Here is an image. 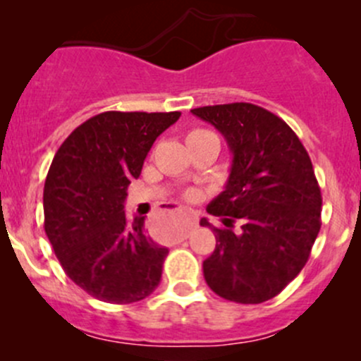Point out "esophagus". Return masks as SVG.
<instances>
[{"instance_id": "34e87169", "label": "esophagus", "mask_w": 361, "mask_h": 361, "mask_svg": "<svg viewBox=\"0 0 361 361\" xmlns=\"http://www.w3.org/2000/svg\"><path fill=\"white\" fill-rule=\"evenodd\" d=\"M195 227H197V224H195V221H190V224H188L187 227H185L183 231H181V234L178 235V239H180V241H183V239H187L188 234H190L192 228H195Z\"/></svg>"}]
</instances>
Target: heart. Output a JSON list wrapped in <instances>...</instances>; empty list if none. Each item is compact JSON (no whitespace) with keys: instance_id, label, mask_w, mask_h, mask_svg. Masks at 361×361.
<instances>
[{"instance_id":"b5f03b06","label":"heart","mask_w":361,"mask_h":361,"mask_svg":"<svg viewBox=\"0 0 361 361\" xmlns=\"http://www.w3.org/2000/svg\"><path fill=\"white\" fill-rule=\"evenodd\" d=\"M209 136H213V134L209 133V130H206V129H192L190 133L187 134V143L188 141H197V140H204V137H209ZM195 195V192H188L187 194V197H194Z\"/></svg>"}]
</instances>
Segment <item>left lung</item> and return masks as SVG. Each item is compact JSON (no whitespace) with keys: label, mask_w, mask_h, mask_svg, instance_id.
Returning a JSON list of instances; mask_svg holds the SVG:
<instances>
[{"label":"left lung","mask_w":361,"mask_h":361,"mask_svg":"<svg viewBox=\"0 0 361 361\" xmlns=\"http://www.w3.org/2000/svg\"><path fill=\"white\" fill-rule=\"evenodd\" d=\"M213 123L232 155L227 187L207 213L216 248L204 260L207 286L238 304H260L283 292L309 260L322 227V190L307 150L292 127L265 108L231 103L192 110ZM235 221L242 232H233Z\"/></svg>","instance_id":"left-lung-1"}]
</instances>
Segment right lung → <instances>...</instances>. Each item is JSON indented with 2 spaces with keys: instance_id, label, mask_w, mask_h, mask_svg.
Returning <instances> with one entry per match:
<instances>
[{
  "instance_id": "add662e5",
  "label": "right lung",
  "mask_w": 361,
  "mask_h": 361,
  "mask_svg": "<svg viewBox=\"0 0 361 361\" xmlns=\"http://www.w3.org/2000/svg\"><path fill=\"white\" fill-rule=\"evenodd\" d=\"M180 111H104L64 140L43 188L45 234L64 272L94 298L143 300L159 286L167 248L126 216L130 180Z\"/></svg>"
}]
</instances>
